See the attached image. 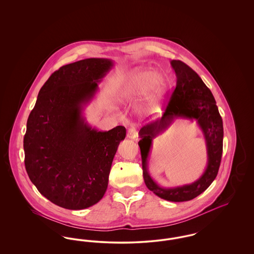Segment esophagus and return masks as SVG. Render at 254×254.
<instances>
[{
	"label": "esophagus",
	"mask_w": 254,
	"mask_h": 254,
	"mask_svg": "<svg viewBox=\"0 0 254 254\" xmlns=\"http://www.w3.org/2000/svg\"><path fill=\"white\" fill-rule=\"evenodd\" d=\"M127 138L131 139V140H137L138 139V132L135 128H129L127 130Z\"/></svg>",
	"instance_id": "obj_1"
}]
</instances>
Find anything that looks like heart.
Instances as JSON below:
<instances>
[{
	"label": "heart",
	"instance_id": "b5f03b06",
	"mask_svg": "<svg viewBox=\"0 0 254 254\" xmlns=\"http://www.w3.org/2000/svg\"><path fill=\"white\" fill-rule=\"evenodd\" d=\"M169 82L166 76L153 68L140 67L130 73L122 87L121 98L133 100L146 94L138 111L143 116H153L161 108Z\"/></svg>",
	"mask_w": 254,
	"mask_h": 254
}]
</instances>
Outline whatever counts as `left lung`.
<instances>
[{"instance_id":"left-lung-1","label":"left lung","mask_w":254,"mask_h":254,"mask_svg":"<svg viewBox=\"0 0 254 254\" xmlns=\"http://www.w3.org/2000/svg\"><path fill=\"white\" fill-rule=\"evenodd\" d=\"M170 64L176 74V87L162 118L146 124L140 129L141 140L138 145L141 149L143 176L146 188L164 200L186 202L204 192L216 178L223 152L224 128L215 99L199 75L182 61L172 60ZM177 119L197 122L205 138L208 164L204 173L193 183L181 187L163 188L151 178L147 159L152 140Z\"/></svg>"}]
</instances>
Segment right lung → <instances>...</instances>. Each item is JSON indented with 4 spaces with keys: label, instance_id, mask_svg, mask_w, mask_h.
Here are the masks:
<instances>
[{
    "label": "right lung",
    "instance_id": "right-lung-1",
    "mask_svg": "<svg viewBox=\"0 0 254 254\" xmlns=\"http://www.w3.org/2000/svg\"><path fill=\"white\" fill-rule=\"evenodd\" d=\"M110 59L89 58L60 67L42 86L24 138V165L30 181L50 202L84 209L104 196L125 127L99 131L84 109L112 68Z\"/></svg>",
    "mask_w": 254,
    "mask_h": 254
}]
</instances>
